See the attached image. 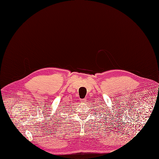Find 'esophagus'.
I'll list each match as a JSON object with an SVG mask.
<instances>
[{
	"mask_svg": "<svg viewBox=\"0 0 159 159\" xmlns=\"http://www.w3.org/2000/svg\"><path fill=\"white\" fill-rule=\"evenodd\" d=\"M86 98H84V99H80V102H81V103H84V102H86Z\"/></svg>",
	"mask_w": 159,
	"mask_h": 159,
	"instance_id": "34e87169",
	"label": "esophagus"
}]
</instances>
